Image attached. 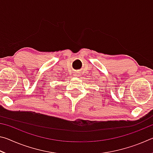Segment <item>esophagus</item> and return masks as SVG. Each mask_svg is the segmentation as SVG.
Masks as SVG:
<instances>
[{"instance_id":"esophagus-1","label":"esophagus","mask_w":153,"mask_h":153,"mask_svg":"<svg viewBox=\"0 0 153 153\" xmlns=\"http://www.w3.org/2000/svg\"><path fill=\"white\" fill-rule=\"evenodd\" d=\"M74 75L76 76H80V74H79V72H78V71H76L74 73Z\"/></svg>"}]
</instances>
